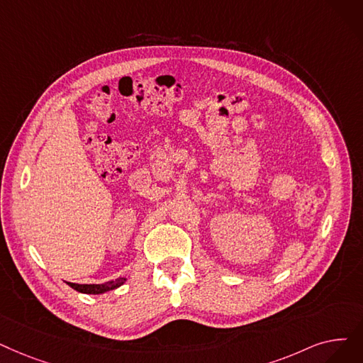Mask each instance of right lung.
Masks as SVG:
<instances>
[{"label":"right lung","instance_id":"obj_1","mask_svg":"<svg viewBox=\"0 0 363 363\" xmlns=\"http://www.w3.org/2000/svg\"><path fill=\"white\" fill-rule=\"evenodd\" d=\"M125 277H120L117 280H111V281H106V283H101V285H80V283H71V281H67L68 285L78 291L82 294H93V295H99V294H105L108 291H113V289H117L120 288L123 283H125Z\"/></svg>","mask_w":363,"mask_h":363}]
</instances>
